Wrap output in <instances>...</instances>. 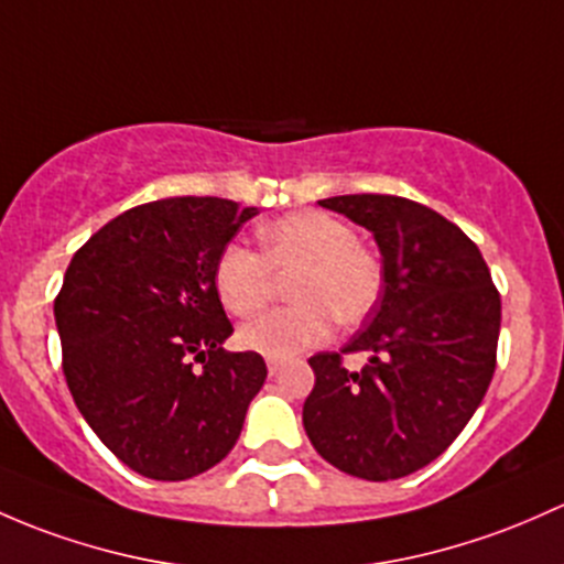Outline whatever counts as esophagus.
I'll return each mask as SVG.
<instances>
[{
	"mask_svg": "<svg viewBox=\"0 0 564 564\" xmlns=\"http://www.w3.org/2000/svg\"><path fill=\"white\" fill-rule=\"evenodd\" d=\"M281 361H278V359H270V361H267V372H270V376H278V372H281Z\"/></svg>",
	"mask_w": 564,
	"mask_h": 564,
	"instance_id": "esophagus-1",
	"label": "esophagus"
}]
</instances>
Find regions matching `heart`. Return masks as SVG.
<instances>
[{"mask_svg": "<svg viewBox=\"0 0 564 564\" xmlns=\"http://www.w3.org/2000/svg\"><path fill=\"white\" fill-rule=\"evenodd\" d=\"M262 253L229 242L216 262L218 300L235 316H251L270 300L275 275H292L297 305L278 307L242 324L237 340L267 359H292L322 346L332 322L359 324L376 311L383 270L376 253L359 246L351 224L322 210H302L267 224Z\"/></svg>", "mask_w": 564, "mask_h": 564, "instance_id": "heart-1", "label": "heart"}]
</instances>
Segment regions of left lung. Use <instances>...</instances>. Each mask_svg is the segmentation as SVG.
Returning a JSON list of instances; mask_svg holds the SVG:
<instances>
[{"instance_id": "8db88e82", "label": "left lung", "mask_w": 564, "mask_h": 564, "mask_svg": "<svg viewBox=\"0 0 564 564\" xmlns=\"http://www.w3.org/2000/svg\"><path fill=\"white\" fill-rule=\"evenodd\" d=\"M372 232L383 292L340 352H367L357 373L339 354L311 357L302 405L313 448L348 476L394 481L437 459L481 405L497 361L500 294L476 242L426 205L391 194L318 203Z\"/></svg>"}]
</instances>
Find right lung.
Wrapping results in <instances>:
<instances>
[{"label": "right lung", "mask_w": 564, "mask_h": 564, "mask_svg": "<svg viewBox=\"0 0 564 564\" xmlns=\"http://www.w3.org/2000/svg\"><path fill=\"white\" fill-rule=\"evenodd\" d=\"M257 213L218 197L132 207L88 237L53 302L75 405L123 465L153 481L218 465L267 378L257 351H224L232 324L213 281L227 242Z\"/></svg>", "instance_id": "add662e5"}]
</instances>
